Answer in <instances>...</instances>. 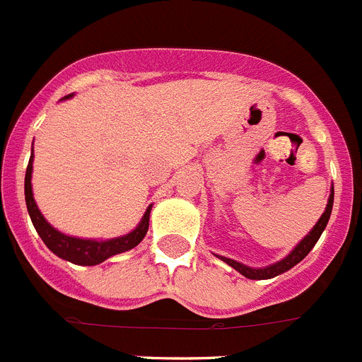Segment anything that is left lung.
<instances>
[{"label": "left lung", "mask_w": 362, "mask_h": 362, "mask_svg": "<svg viewBox=\"0 0 362 362\" xmlns=\"http://www.w3.org/2000/svg\"><path fill=\"white\" fill-rule=\"evenodd\" d=\"M332 209H333V187L328 197V205H326V209H324L319 221L315 223V227L311 228L310 233L302 238L300 242L296 243L295 249H293V251L289 252L286 258H282L280 262H274V264L265 265V267H249V265L242 264V262H238V260H233V258H225V256H219V255L216 256H218L219 260H223L227 265H230L233 269H236L240 274L249 278V280H267V278L278 276V274L286 273V271H289L291 267H295L298 262H302L305 256L310 255V251L315 247V243L319 242L320 234L324 233V228H326V225H328L329 216H332Z\"/></svg>", "instance_id": "left-lung-1"}]
</instances>
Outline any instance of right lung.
<instances>
[{
  "label": "right lung",
  "instance_id": "obj_1",
  "mask_svg": "<svg viewBox=\"0 0 362 362\" xmlns=\"http://www.w3.org/2000/svg\"><path fill=\"white\" fill-rule=\"evenodd\" d=\"M71 97H73V95H67V97H64L62 100H67V98ZM33 160L34 150L33 153H30L29 166H27L25 172L27 211H29L30 221H33L36 233L40 234L43 243L49 247V251L54 252L58 258L76 265H98L104 260H107V258H111V256L129 251V249H134V247H137L139 243L143 242V238L146 236L148 233V225H150L151 205L148 206L144 216L141 218V221H139V225L132 230V233L119 238H111V240H89V238L69 236V234L60 233L58 228L52 227L47 219L43 218L38 205L34 202L33 183H30V179H33Z\"/></svg>",
  "mask_w": 362,
  "mask_h": 362
}]
</instances>
